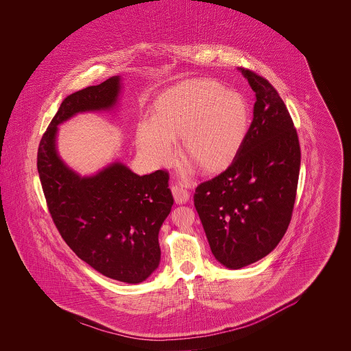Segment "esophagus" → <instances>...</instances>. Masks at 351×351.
<instances>
[{
  "mask_svg": "<svg viewBox=\"0 0 351 351\" xmlns=\"http://www.w3.org/2000/svg\"><path fill=\"white\" fill-rule=\"evenodd\" d=\"M171 192L174 196V201L177 204H185L186 201L189 200V192L184 186L174 185V186H171Z\"/></svg>",
  "mask_w": 351,
  "mask_h": 351,
  "instance_id": "esophagus-1",
  "label": "esophagus"
}]
</instances>
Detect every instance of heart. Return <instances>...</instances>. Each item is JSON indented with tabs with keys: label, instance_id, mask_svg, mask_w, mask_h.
Listing matches in <instances>:
<instances>
[{
	"label": "heart",
	"instance_id": "obj_1",
	"mask_svg": "<svg viewBox=\"0 0 351 351\" xmlns=\"http://www.w3.org/2000/svg\"><path fill=\"white\" fill-rule=\"evenodd\" d=\"M250 127L242 95L217 82H182L155 102L154 120L138 127V147L154 166L174 159L173 142L181 139V156L205 173L226 170L242 149Z\"/></svg>",
	"mask_w": 351,
	"mask_h": 351
}]
</instances>
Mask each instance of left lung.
<instances>
[{"instance_id": "obj_1", "label": "left lung", "mask_w": 351, "mask_h": 351, "mask_svg": "<svg viewBox=\"0 0 351 351\" xmlns=\"http://www.w3.org/2000/svg\"><path fill=\"white\" fill-rule=\"evenodd\" d=\"M255 93L254 117L234 162L201 182L195 206L215 258L241 269L274 250L296 200L300 143L292 117L273 85L239 69Z\"/></svg>"}]
</instances>
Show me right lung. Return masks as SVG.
<instances>
[{"mask_svg": "<svg viewBox=\"0 0 351 351\" xmlns=\"http://www.w3.org/2000/svg\"><path fill=\"white\" fill-rule=\"evenodd\" d=\"M120 77L78 90L62 101L38 150V171L51 217L67 246L105 277L139 284L160 261L158 234L171 210L169 173L138 176L114 162L81 177L59 158L58 125L81 112L116 105Z\"/></svg>", "mask_w": 351, "mask_h": 351, "instance_id": "add662e5", "label": "right lung"}]
</instances>
